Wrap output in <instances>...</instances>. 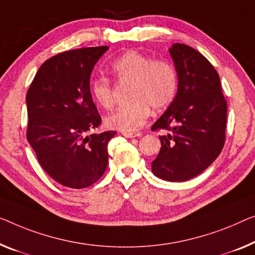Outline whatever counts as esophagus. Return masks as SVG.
Wrapping results in <instances>:
<instances>
[{"label": "esophagus", "mask_w": 255, "mask_h": 255, "mask_svg": "<svg viewBox=\"0 0 255 255\" xmlns=\"http://www.w3.org/2000/svg\"><path fill=\"white\" fill-rule=\"evenodd\" d=\"M123 135L127 138H134V137H139V136L142 134H140V132H126V131H124Z\"/></svg>", "instance_id": "1"}]
</instances>
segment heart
I'll list each match as a JSON object with an SVG mask.
<instances>
[{
    "label": "heart",
    "instance_id": "heart-1",
    "mask_svg": "<svg viewBox=\"0 0 255 255\" xmlns=\"http://www.w3.org/2000/svg\"><path fill=\"white\" fill-rule=\"evenodd\" d=\"M111 68L120 83H130L128 90L130 102L106 118L110 128L126 132L138 130L150 117L151 108L161 111L176 96L177 73L168 60H153L138 51L129 50L118 57ZM91 94L102 108L109 110L115 105V90L108 78L94 79Z\"/></svg>",
    "mask_w": 255,
    "mask_h": 255
}]
</instances>
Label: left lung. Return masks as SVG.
I'll return each instance as SVG.
<instances>
[{
  "mask_svg": "<svg viewBox=\"0 0 255 255\" xmlns=\"http://www.w3.org/2000/svg\"><path fill=\"white\" fill-rule=\"evenodd\" d=\"M178 79L176 96L152 130L160 151L152 161V173L169 182L199 175L221 153L226 140L227 101L214 66L196 49L174 43L169 49Z\"/></svg>",
  "mask_w": 255,
  "mask_h": 255,
  "instance_id": "left-lung-1",
  "label": "left lung"
}]
</instances>
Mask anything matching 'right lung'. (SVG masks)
I'll use <instances>...</instances> for the list:
<instances>
[{
  "instance_id": "obj_1",
  "label": "right lung",
  "mask_w": 255,
  "mask_h": 255,
  "mask_svg": "<svg viewBox=\"0 0 255 255\" xmlns=\"http://www.w3.org/2000/svg\"><path fill=\"white\" fill-rule=\"evenodd\" d=\"M108 49H75L47 59L26 95L28 143L48 175L64 187H89L108 166V144L117 131L88 135L102 123L90 74Z\"/></svg>"
}]
</instances>
